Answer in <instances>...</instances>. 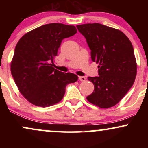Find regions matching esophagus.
<instances>
[{
	"label": "esophagus",
	"instance_id": "34e87169",
	"mask_svg": "<svg viewBox=\"0 0 148 148\" xmlns=\"http://www.w3.org/2000/svg\"><path fill=\"white\" fill-rule=\"evenodd\" d=\"M79 81H86V78L85 77V76H79Z\"/></svg>",
	"mask_w": 148,
	"mask_h": 148
}]
</instances>
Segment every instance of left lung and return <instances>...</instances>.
Segmentation results:
<instances>
[{"mask_svg":"<svg viewBox=\"0 0 148 148\" xmlns=\"http://www.w3.org/2000/svg\"><path fill=\"white\" fill-rule=\"evenodd\" d=\"M76 27L86 39L92 60L99 64V76L88 78L95 89L86 98L100 108L115 106L128 92L136 76V60L132 42L120 30L100 23Z\"/></svg>","mask_w":148,"mask_h":148,"instance_id":"obj_1","label":"left lung"}]
</instances>
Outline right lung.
Here are the masks:
<instances>
[{
    "label": "right lung",
    "instance_id": "right-lung-1",
    "mask_svg": "<svg viewBox=\"0 0 148 148\" xmlns=\"http://www.w3.org/2000/svg\"><path fill=\"white\" fill-rule=\"evenodd\" d=\"M74 25L52 23L25 34L16 44L11 73L23 97L35 106L47 107L60 101L67 84L78 76L53 68L62 40L76 33Z\"/></svg>",
    "mask_w": 148,
    "mask_h": 148
}]
</instances>
